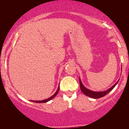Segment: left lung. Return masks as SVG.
<instances>
[{
	"label": "left lung",
	"instance_id": "1",
	"mask_svg": "<svg viewBox=\"0 0 129 129\" xmlns=\"http://www.w3.org/2000/svg\"><path fill=\"white\" fill-rule=\"evenodd\" d=\"M119 82V80L118 81V82H116V84H115L112 87H111L110 88L107 90H105V91H91L88 88H87L84 85L82 84V82H81V79L79 78V84H80V87H81V90L82 91V92L84 93V94L87 96L92 98L94 99H98V98H102L104 96H106V94H108L110 91H112V90L113 89V88L116 85V84L118 83Z\"/></svg>",
	"mask_w": 129,
	"mask_h": 129
}]
</instances>
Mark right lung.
<instances>
[{"label": "right lung", "mask_w": 129, "mask_h": 129, "mask_svg": "<svg viewBox=\"0 0 129 129\" xmlns=\"http://www.w3.org/2000/svg\"><path fill=\"white\" fill-rule=\"evenodd\" d=\"M59 85L58 88H57V91H56V92L54 93V94H53V96H51V97H50L49 98H47V99H46V100H42V101H32V102H35V103H47V102L49 101L52 100V99L54 98L55 97L56 95H57V93H58V92H59Z\"/></svg>", "instance_id": "1"}]
</instances>
